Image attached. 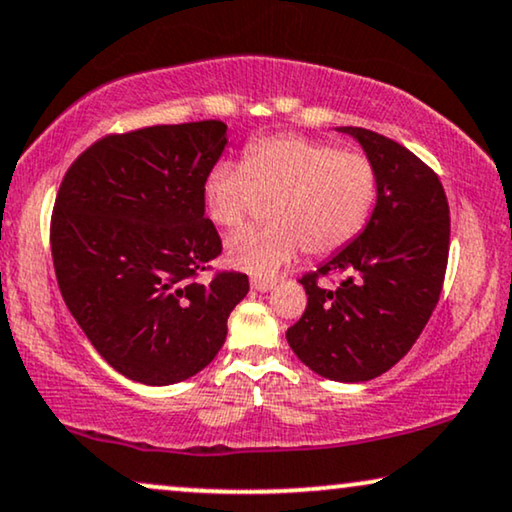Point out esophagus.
Listing matches in <instances>:
<instances>
[{
    "instance_id": "obj_1",
    "label": "esophagus",
    "mask_w": 512,
    "mask_h": 512,
    "mask_svg": "<svg viewBox=\"0 0 512 512\" xmlns=\"http://www.w3.org/2000/svg\"><path fill=\"white\" fill-rule=\"evenodd\" d=\"M275 284H277L275 279H263V277H254V279H251V289H254V291H261V293L270 291L272 286H275Z\"/></svg>"
}]
</instances>
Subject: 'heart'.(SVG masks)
<instances>
[{
  "label": "heart",
  "instance_id": "heart-1",
  "mask_svg": "<svg viewBox=\"0 0 512 512\" xmlns=\"http://www.w3.org/2000/svg\"><path fill=\"white\" fill-rule=\"evenodd\" d=\"M202 200L219 228H240L272 202V226L230 235L226 261L249 275H275L303 247L331 256L363 233L377 202V170L366 153L321 139L263 137L244 146L240 165L209 170Z\"/></svg>",
  "mask_w": 512,
  "mask_h": 512
}]
</instances>
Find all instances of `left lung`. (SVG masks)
I'll use <instances>...</instances> for the list:
<instances>
[{"label":"left lung","mask_w":512,"mask_h":512,"mask_svg":"<svg viewBox=\"0 0 512 512\" xmlns=\"http://www.w3.org/2000/svg\"><path fill=\"white\" fill-rule=\"evenodd\" d=\"M338 130L373 160L377 202L363 233L300 279L307 307L286 340L317 375L368 382L410 352L436 310L450 254V207L436 172L405 146L366 128ZM328 271L348 275L333 292L316 284Z\"/></svg>","instance_id":"left-lung-1"}]
</instances>
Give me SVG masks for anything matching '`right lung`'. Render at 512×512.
<instances>
[{
    "label": "right lung",
    "mask_w": 512,
    "mask_h": 512,
    "mask_svg": "<svg viewBox=\"0 0 512 512\" xmlns=\"http://www.w3.org/2000/svg\"><path fill=\"white\" fill-rule=\"evenodd\" d=\"M228 125L198 121L109 135L62 179L51 251L62 298L104 361L165 387L209 366L247 296L242 272L195 282L221 254L202 186Z\"/></svg>",
    "instance_id": "1"
}]
</instances>
